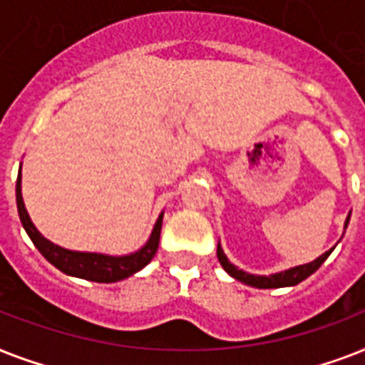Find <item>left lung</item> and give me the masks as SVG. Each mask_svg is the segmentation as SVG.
Masks as SVG:
<instances>
[{
    "instance_id": "8db88e82",
    "label": "left lung",
    "mask_w": 365,
    "mask_h": 365,
    "mask_svg": "<svg viewBox=\"0 0 365 365\" xmlns=\"http://www.w3.org/2000/svg\"><path fill=\"white\" fill-rule=\"evenodd\" d=\"M346 225H349V217H346L345 227ZM331 250L320 255L318 259L307 263V265L294 267V269H288V271L284 272H277V274H271V277H255V274H248V272L240 271L239 267H235L233 263H229V259L225 257V254H223V250L220 248V244H217V259H220L222 267L231 274V277L240 280V282L248 284V286H254V288H284V286H295V284H299L301 280H305L307 277H311L314 271H318L324 261L328 259V255L331 254Z\"/></svg>"
}]
</instances>
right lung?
<instances>
[{"label": "right lung", "mask_w": 365, "mask_h": 365, "mask_svg": "<svg viewBox=\"0 0 365 365\" xmlns=\"http://www.w3.org/2000/svg\"><path fill=\"white\" fill-rule=\"evenodd\" d=\"M16 206H19L20 222L24 225L26 233L31 239V242L36 244V248L43 254V257L51 261L56 269H60L66 274L71 277L85 278V280H93V282H117L123 278L130 277L134 272L148 265L149 261L153 259V255L157 254L159 248V237L160 227H163V216L157 220L155 229L151 237H149L148 244L142 250H138L136 254L123 255V257H111V255L102 254H83V252H71V250H64L56 246V244L48 242L45 237L39 235L34 223H31L30 216L24 208V200H22V193H20V172L16 178Z\"/></svg>", "instance_id": "1"}]
</instances>
